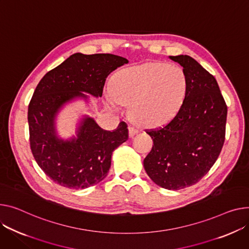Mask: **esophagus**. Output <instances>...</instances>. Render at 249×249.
Wrapping results in <instances>:
<instances>
[{"label":"esophagus","mask_w":249,"mask_h":249,"mask_svg":"<svg viewBox=\"0 0 249 249\" xmlns=\"http://www.w3.org/2000/svg\"><path fill=\"white\" fill-rule=\"evenodd\" d=\"M139 133V130L133 126H129V136L133 137Z\"/></svg>","instance_id":"esophagus-1"}]
</instances>
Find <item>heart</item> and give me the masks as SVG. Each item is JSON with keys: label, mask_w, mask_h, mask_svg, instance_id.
Instances as JSON below:
<instances>
[{"label": "heart", "mask_w": 249, "mask_h": 249, "mask_svg": "<svg viewBox=\"0 0 249 249\" xmlns=\"http://www.w3.org/2000/svg\"><path fill=\"white\" fill-rule=\"evenodd\" d=\"M188 89L183 69L166 63H146L116 73L107 104L130 105L132 119L144 126H158L171 120L185 100Z\"/></svg>", "instance_id": "b5f03b06"}]
</instances>
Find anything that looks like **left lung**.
Here are the masks:
<instances>
[{
    "mask_svg": "<svg viewBox=\"0 0 249 249\" xmlns=\"http://www.w3.org/2000/svg\"><path fill=\"white\" fill-rule=\"evenodd\" d=\"M187 76L183 105L163 127L147 130L153 146L144 168L154 183L179 190L197 183L217 160L225 140L227 106L215 78L187 55L169 56Z\"/></svg>",
    "mask_w": 249,
    "mask_h": 249,
    "instance_id": "left-lung-1",
    "label": "left lung"
}]
</instances>
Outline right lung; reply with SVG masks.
<instances>
[{
  "mask_svg": "<svg viewBox=\"0 0 249 249\" xmlns=\"http://www.w3.org/2000/svg\"><path fill=\"white\" fill-rule=\"evenodd\" d=\"M128 60L113 54L76 53L49 71L39 82L28 107L30 146L36 162L57 184L84 189L102 181L111 166L112 152L128 140V126L120 122L107 131L85 116L77 137L57 136L56 116L76 98L87 100L88 93L101 97L108 75Z\"/></svg>",
  "mask_w": 249,
  "mask_h": 249,
  "instance_id": "add662e5",
  "label": "right lung"
}]
</instances>
